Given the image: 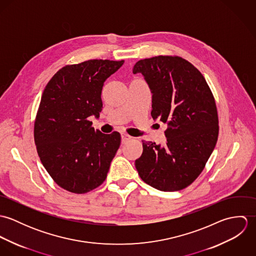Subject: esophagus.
Here are the masks:
<instances>
[{
  "instance_id": "obj_1",
  "label": "esophagus",
  "mask_w": 256,
  "mask_h": 256,
  "mask_svg": "<svg viewBox=\"0 0 256 256\" xmlns=\"http://www.w3.org/2000/svg\"><path fill=\"white\" fill-rule=\"evenodd\" d=\"M121 138H122V143H126V142H128L132 139V137L130 135H127V134H122Z\"/></svg>"
}]
</instances>
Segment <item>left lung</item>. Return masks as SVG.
Wrapping results in <instances>:
<instances>
[{
  "mask_svg": "<svg viewBox=\"0 0 256 256\" xmlns=\"http://www.w3.org/2000/svg\"><path fill=\"white\" fill-rule=\"evenodd\" d=\"M152 92L154 120L168 124L166 146L143 142L135 160L142 180L160 191H178L193 182L216 146L219 119L213 94L191 63L178 56H156L138 61Z\"/></svg>",
  "mask_w": 256,
  "mask_h": 256,
  "instance_id": "1",
  "label": "left lung"
}]
</instances>
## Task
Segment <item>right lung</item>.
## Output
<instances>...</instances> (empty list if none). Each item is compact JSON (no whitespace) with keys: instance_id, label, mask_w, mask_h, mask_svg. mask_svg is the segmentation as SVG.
Returning a JSON list of instances; mask_svg holds the SVG:
<instances>
[{"instance_id":"obj_1","label":"right lung","mask_w":256,"mask_h":256,"mask_svg":"<svg viewBox=\"0 0 256 256\" xmlns=\"http://www.w3.org/2000/svg\"><path fill=\"white\" fill-rule=\"evenodd\" d=\"M123 63L96 59L67 65L44 88L34 122V142L43 166L67 191L86 193L108 176L121 136L116 131H94L88 118L100 117L104 84Z\"/></svg>"}]
</instances>
